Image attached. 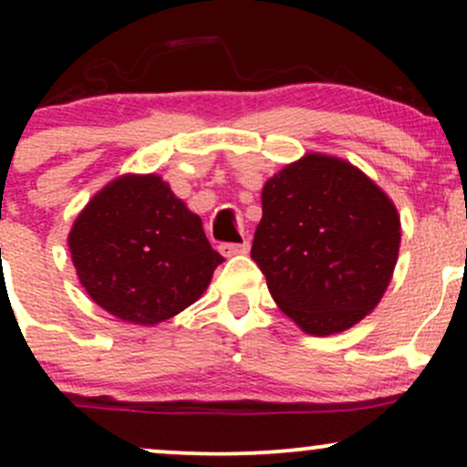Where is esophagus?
Wrapping results in <instances>:
<instances>
[{
	"label": "esophagus",
	"mask_w": 467,
	"mask_h": 467,
	"mask_svg": "<svg viewBox=\"0 0 467 467\" xmlns=\"http://www.w3.org/2000/svg\"><path fill=\"white\" fill-rule=\"evenodd\" d=\"M219 252H222L223 256L245 254V252H250V239H244L241 244H222L219 245Z\"/></svg>",
	"instance_id": "34e87169"
}]
</instances>
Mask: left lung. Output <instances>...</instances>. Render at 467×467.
Here are the masks:
<instances>
[{
	"label": "left lung",
	"mask_w": 467,
	"mask_h": 467,
	"mask_svg": "<svg viewBox=\"0 0 467 467\" xmlns=\"http://www.w3.org/2000/svg\"><path fill=\"white\" fill-rule=\"evenodd\" d=\"M250 256L303 331H345L382 298L400 252L393 202L356 166L309 153L264 186Z\"/></svg>",
	"instance_id": "left-lung-1"
}]
</instances>
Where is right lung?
Returning <instances> with one entry per match:
<instances>
[{
    "label": "right lung",
    "mask_w": 467,
    "mask_h": 467,
    "mask_svg": "<svg viewBox=\"0 0 467 467\" xmlns=\"http://www.w3.org/2000/svg\"><path fill=\"white\" fill-rule=\"evenodd\" d=\"M80 283L120 320L155 325L202 296L223 256L158 175H127L88 203L69 233Z\"/></svg>",
    "instance_id": "obj_1"
}]
</instances>
